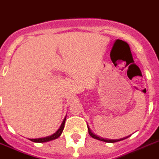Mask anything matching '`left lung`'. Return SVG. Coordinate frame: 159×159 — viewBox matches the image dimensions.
I'll list each match as a JSON object with an SVG mask.
<instances>
[{"instance_id": "obj_1", "label": "left lung", "mask_w": 159, "mask_h": 159, "mask_svg": "<svg viewBox=\"0 0 159 159\" xmlns=\"http://www.w3.org/2000/svg\"><path fill=\"white\" fill-rule=\"evenodd\" d=\"M88 129H89V135L92 136V137L94 138V139H96V140H101V141L107 142V143H115V142L121 141V140H125V139H126V138L129 137V136H127V137H125V138H122V139H118V140H109V139H104V138H101V137H100V136H96V134H94L93 133H92V131L90 130V129L89 128V127H88Z\"/></svg>"}]
</instances>
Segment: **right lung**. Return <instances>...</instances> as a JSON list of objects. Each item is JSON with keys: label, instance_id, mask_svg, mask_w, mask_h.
<instances>
[{"label": "right lung", "instance_id": "obj_1", "mask_svg": "<svg viewBox=\"0 0 159 159\" xmlns=\"http://www.w3.org/2000/svg\"><path fill=\"white\" fill-rule=\"evenodd\" d=\"M65 121H66V118H65L64 120H63V123L61 124V126H60V128H59V129H58L57 131L56 132V133H54V134L51 135V136H47V137H44V138H38V139H30V140H31V141H33V142H36V143H44V142H48V141H50V140H55V139L58 138L59 136H60V135H61L62 132H63V129H64Z\"/></svg>", "mask_w": 159, "mask_h": 159}]
</instances>
